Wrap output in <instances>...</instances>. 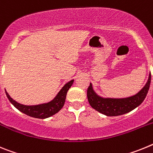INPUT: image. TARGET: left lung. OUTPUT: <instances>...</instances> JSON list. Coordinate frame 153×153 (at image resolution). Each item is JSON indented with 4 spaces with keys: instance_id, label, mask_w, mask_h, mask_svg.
I'll return each mask as SVG.
<instances>
[{
    "instance_id": "1",
    "label": "left lung",
    "mask_w": 153,
    "mask_h": 153,
    "mask_svg": "<svg viewBox=\"0 0 153 153\" xmlns=\"http://www.w3.org/2000/svg\"><path fill=\"white\" fill-rule=\"evenodd\" d=\"M150 83L151 74H149L145 86L135 95L125 98L100 97L93 90V84L90 83L87 90L89 103L99 113L106 115L107 117H117L126 114L136 109L144 101L148 93Z\"/></svg>"
}]
</instances>
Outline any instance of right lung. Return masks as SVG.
I'll return each instance as SVG.
<instances>
[{"mask_svg": "<svg viewBox=\"0 0 153 153\" xmlns=\"http://www.w3.org/2000/svg\"><path fill=\"white\" fill-rule=\"evenodd\" d=\"M74 82V79H71L67 83H65L52 100L44 102V103L36 104V105H24L20 102H17L10 97L6 90H5V93L12 105L17 108L18 110H20L21 113L33 118L46 119L56 114L63 108L65 100H66L67 91L71 87Z\"/></svg>", "mask_w": 153, "mask_h": 153, "instance_id": "add662e5", "label": "right lung"}]
</instances>
